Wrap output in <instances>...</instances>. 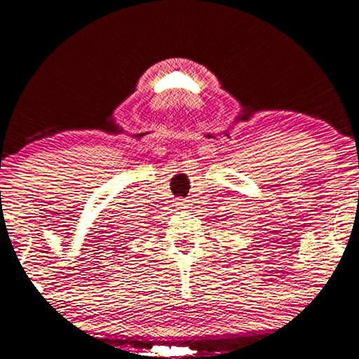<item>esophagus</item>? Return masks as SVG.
<instances>
[{
	"label": "esophagus",
	"mask_w": 359,
	"mask_h": 359,
	"mask_svg": "<svg viewBox=\"0 0 359 359\" xmlns=\"http://www.w3.org/2000/svg\"><path fill=\"white\" fill-rule=\"evenodd\" d=\"M175 204H176V208H178V209H184L186 208V201L184 199H176Z\"/></svg>",
	"instance_id": "1"
}]
</instances>
